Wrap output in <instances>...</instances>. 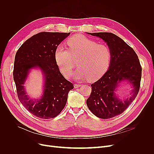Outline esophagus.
I'll return each mask as SVG.
<instances>
[{"mask_svg": "<svg viewBox=\"0 0 154 154\" xmlns=\"http://www.w3.org/2000/svg\"><path fill=\"white\" fill-rule=\"evenodd\" d=\"M82 86V84H74V87L75 88H78V87H81Z\"/></svg>", "mask_w": 154, "mask_h": 154, "instance_id": "obj_1", "label": "esophagus"}]
</instances>
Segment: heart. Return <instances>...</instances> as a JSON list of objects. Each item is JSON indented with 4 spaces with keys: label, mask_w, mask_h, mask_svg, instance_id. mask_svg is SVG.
<instances>
[{
    "label": "heart",
    "mask_w": 154,
    "mask_h": 154,
    "mask_svg": "<svg viewBox=\"0 0 154 154\" xmlns=\"http://www.w3.org/2000/svg\"><path fill=\"white\" fill-rule=\"evenodd\" d=\"M67 44L68 49L59 45L54 52L55 63L66 77L72 76L76 60L79 67L75 76L79 79L87 78L89 81H95L107 72L111 61V52L107 45L97 44L82 35L69 38Z\"/></svg>",
    "instance_id": "heart-1"
}]
</instances>
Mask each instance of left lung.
<instances>
[{
    "label": "left lung",
    "mask_w": 154,
    "mask_h": 154,
    "mask_svg": "<svg viewBox=\"0 0 154 154\" xmlns=\"http://www.w3.org/2000/svg\"><path fill=\"white\" fill-rule=\"evenodd\" d=\"M102 38L111 52L108 70L97 81L91 84L92 92L87 106L99 118L108 119L122 114L139 93L142 67L133 48L117 35L110 32L87 33ZM127 80L133 86L132 95L124 101L116 95V88L122 81Z\"/></svg>",
    "instance_id": "obj_1"
}]
</instances>
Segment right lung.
I'll list each match as a JSON object with an SVG mask.
<instances>
[{"label":"right lung","mask_w":154,"mask_h":154,"mask_svg":"<svg viewBox=\"0 0 154 154\" xmlns=\"http://www.w3.org/2000/svg\"><path fill=\"white\" fill-rule=\"evenodd\" d=\"M69 33L42 32L24 42L15 54L13 76L18 98L23 106L37 117L49 119L57 116L67 103L69 92L74 85L64 78L56 64V47ZM38 68L45 77L42 97L32 100L26 95L23 84L29 70Z\"/></svg>","instance_id":"right-lung-1"}]
</instances>
